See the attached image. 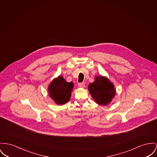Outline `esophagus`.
Instances as JSON below:
<instances>
[{
  "label": "esophagus",
  "instance_id": "esophagus-1",
  "mask_svg": "<svg viewBox=\"0 0 157 157\" xmlns=\"http://www.w3.org/2000/svg\"><path fill=\"white\" fill-rule=\"evenodd\" d=\"M78 86L81 88H84V86H85V84L84 83H78Z\"/></svg>",
  "mask_w": 157,
  "mask_h": 157
}]
</instances>
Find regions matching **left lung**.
<instances>
[{
    "mask_svg": "<svg viewBox=\"0 0 157 157\" xmlns=\"http://www.w3.org/2000/svg\"><path fill=\"white\" fill-rule=\"evenodd\" d=\"M88 89L94 101L100 105L109 104L115 96L114 84L102 75L96 76L94 82L89 85Z\"/></svg>",
    "mask_w": 157,
    "mask_h": 157,
    "instance_id": "obj_1",
    "label": "left lung"
}]
</instances>
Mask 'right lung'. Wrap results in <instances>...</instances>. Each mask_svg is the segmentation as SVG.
<instances>
[{
	"mask_svg": "<svg viewBox=\"0 0 157 157\" xmlns=\"http://www.w3.org/2000/svg\"><path fill=\"white\" fill-rule=\"evenodd\" d=\"M73 87V82H67L63 76L59 75L49 85V94L56 104H65L70 100Z\"/></svg>",
	"mask_w": 157,
	"mask_h": 157,
	"instance_id": "right-lung-1",
	"label": "right lung"
}]
</instances>
